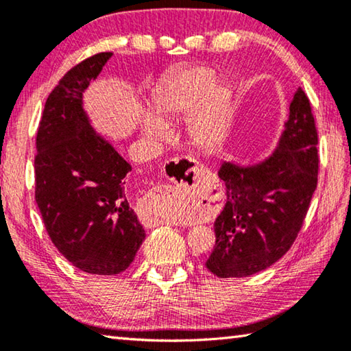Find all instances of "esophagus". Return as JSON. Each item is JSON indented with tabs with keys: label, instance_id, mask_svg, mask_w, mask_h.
Returning <instances> with one entry per match:
<instances>
[{
	"label": "esophagus",
	"instance_id": "obj_1",
	"mask_svg": "<svg viewBox=\"0 0 351 351\" xmlns=\"http://www.w3.org/2000/svg\"><path fill=\"white\" fill-rule=\"evenodd\" d=\"M191 162L189 163L188 161ZM184 162L189 164V170L190 176H193V180H197V176L199 173V170H203V167L198 162H193L192 159H184ZM206 198V197H204ZM184 201L182 202V199ZM199 201H203V195H201L197 189L193 187V190L186 195V198H181L180 190L173 186H169V184H162V186H156L154 189H152V195L148 198V204H150L153 209H156L159 206H182V204H199ZM178 219L176 215L173 213H165L161 210H154L152 219H148V223H152V226L161 224V223H171Z\"/></svg>",
	"mask_w": 351,
	"mask_h": 351
}]
</instances>
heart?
Segmentation results:
<instances>
[{
  "label": "heart",
  "mask_w": 351,
  "mask_h": 351,
  "mask_svg": "<svg viewBox=\"0 0 351 351\" xmlns=\"http://www.w3.org/2000/svg\"><path fill=\"white\" fill-rule=\"evenodd\" d=\"M212 68L197 66L175 75L153 97V112L156 117H147L144 128L148 134L165 133L164 122L193 114L208 100L203 111L190 122V134L201 147L215 145L223 134V114L229 100V86L215 82Z\"/></svg>",
  "instance_id": "obj_1"
}]
</instances>
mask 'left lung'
Instances as JSON below:
<instances>
[{
  "label": "left lung",
  "instance_id": "1",
  "mask_svg": "<svg viewBox=\"0 0 351 351\" xmlns=\"http://www.w3.org/2000/svg\"><path fill=\"white\" fill-rule=\"evenodd\" d=\"M317 128L299 86L278 148L265 162L218 170L226 204L215 219V246L206 268L219 278L260 272L293 246L317 187Z\"/></svg>",
  "mask_w": 351,
  "mask_h": 351
}]
</instances>
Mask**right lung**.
Masks as SVG:
<instances>
[{"mask_svg": "<svg viewBox=\"0 0 351 351\" xmlns=\"http://www.w3.org/2000/svg\"><path fill=\"white\" fill-rule=\"evenodd\" d=\"M111 52L64 74L46 99L37 132L35 201L51 241L69 263L99 276L125 271L145 239L130 207V165L88 123L82 94Z\"/></svg>", "mask_w": 351, "mask_h": 351, "instance_id": "1", "label": "right lung"}]
</instances>
